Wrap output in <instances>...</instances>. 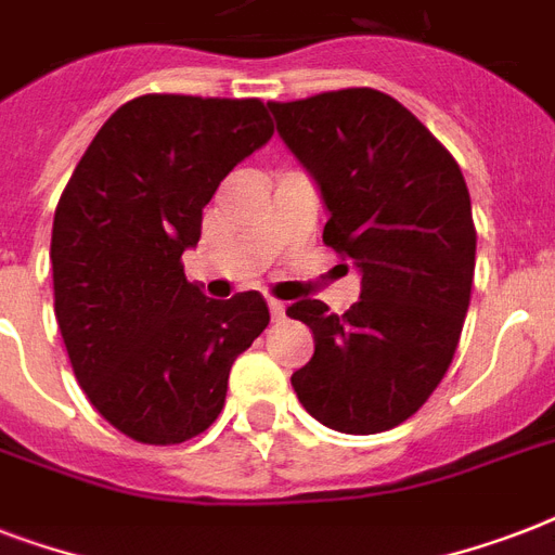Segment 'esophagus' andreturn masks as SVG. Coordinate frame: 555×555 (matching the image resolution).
<instances>
[{
  "instance_id": "1",
  "label": "esophagus",
  "mask_w": 555,
  "mask_h": 555,
  "mask_svg": "<svg viewBox=\"0 0 555 555\" xmlns=\"http://www.w3.org/2000/svg\"><path fill=\"white\" fill-rule=\"evenodd\" d=\"M268 308H270V317H273V320H285V313H287V305L282 302V299H273V296H270L268 299Z\"/></svg>"
}]
</instances>
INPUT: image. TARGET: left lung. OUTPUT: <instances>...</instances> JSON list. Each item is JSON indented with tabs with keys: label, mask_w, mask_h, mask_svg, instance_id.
Returning a JSON list of instances; mask_svg holds the SVG:
<instances>
[{
	"label": "left lung",
	"mask_w": 555,
	"mask_h": 555,
	"mask_svg": "<svg viewBox=\"0 0 555 555\" xmlns=\"http://www.w3.org/2000/svg\"><path fill=\"white\" fill-rule=\"evenodd\" d=\"M268 108L320 184L331 212L322 242L363 273L360 302L346 313L320 299L287 308L317 343L291 377L294 391L328 429H395L438 388L464 331L478 233L461 167L377 89L270 100Z\"/></svg>",
	"instance_id": "8db88e82"
}]
</instances>
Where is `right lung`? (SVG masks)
Masks as SVG:
<instances>
[{
	"mask_svg": "<svg viewBox=\"0 0 555 555\" xmlns=\"http://www.w3.org/2000/svg\"><path fill=\"white\" fill-rule=\"evenodd\" d=\"M270 134L259 98L143 94L100 126L60 195L56 325L91 405L138 443L209 429L235 357L268 328L259 291L207 299L181 256L227 172Z\"/></svg>",
	"mask_w": 555,
	"mask_h": 555,
	"instance_id": "obj_1",
	"label": "right lung"
}]
</instances>
